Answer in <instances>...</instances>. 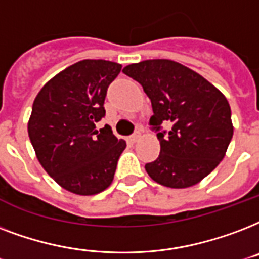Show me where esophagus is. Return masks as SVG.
<instances>
[{"label": "esophagus", "instance_id": "1", "mask_svg": "<svg viewBox=\"0 0 259 259\" xmlns=\"http://www.w3.org/2000/svg\"><path fill=\"white\" fill-rule=\"evenodd\" d=\"M140 136H142V134H140V131H136L134 135H131V142H134L135 143L136 140L140 139Z\"/></svg>", "mask_w": 259, "mask_h": 259}]
</instances>
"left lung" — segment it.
Here are the masks:
<instances>
[{"label":"left lung","instance_id":"obj_1","mask_svg":"<svg viewBox=\"0 0 259 259\" xmlns=\"http://www.w3.org/2000/svg\"><path fill=\"white\" fill-rule=\"evenodd\" d=\"M123 73L139 82L151 100L150 125L161 152L144 166L148 176L174 189L198 184L219 165L232 139L227 98L200 74L169 59L132 63ZM162 123L169 125L167 132Z\"/></svg>","mask_w":259,"mask_h":259}]
</instances>
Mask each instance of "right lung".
<instances>
[{
  "label": "right lung",
  "instance_id": "obj_1",
  "mask_svg": "<svg viewBox=\"0 0 259 259\" xmlns=\"http://www.w3.org/2000/svg\"><path fill=\"white\" fill-rule=\"evenodd\" d=\"M121 65L85 59L69 66L41 88L28 121L40 165L63 189L81 196L105 190L115 177L125 140L111 127L96 130L105 116L108 86Z\"/></svg>",
  "mask_w": 259,
  "mask_h": 259
}]
</instances>
